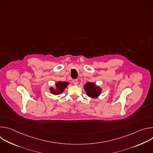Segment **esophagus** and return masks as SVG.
<instances>
[{"instance_id":"esophagus-1","label":"esophagus","mask_w":153,"mask_h":153,"mask_svg":"<svg viewBox=\"0 0 153 153\" xmlns=\"http://www.w3.org/2000/svg\"><path fill=\"white\" fill-rule=\"evenodd\" d=\"M73 84H74V85H77V83H78V80H77V79H74V80H73Z\"/></svg>"}]
</instances>
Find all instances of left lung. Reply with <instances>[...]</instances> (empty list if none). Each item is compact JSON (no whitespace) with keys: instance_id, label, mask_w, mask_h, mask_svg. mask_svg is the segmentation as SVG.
I'll use <instances>...</instances> for the list:
<instances>
[{"instance_id":"obj_1","label":"left lung","mask_w":153,"mask_h":153,"mask_svg":"<svg viewBox=\"0 0 153 153\" xmlns=\"http://www.w3.org/2000/svg\"><path fill=\"white\" fill-rule=\"evenodd\" d=\"M84 89L86 94L89 97L93 98H95L99 96L101 92L100 87H98L94 83L90 82H87L85 85Z\"/></svg>"}]
</instances>
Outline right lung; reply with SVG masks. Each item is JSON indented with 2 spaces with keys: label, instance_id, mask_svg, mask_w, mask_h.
<instances>
[{
  "label": "right lung",
  "instance_id": "right-lung-1",
  "mask_svg": "<svg viewBox=\"0 0 153 153\" xmlns=\"http://www.w3.org/2000/svg\"><path fill=\"white\" fill-rule=\"evenodd\" d=\"M68 84L69 83L67 82H58L56 84V90H54L53 88H51L50 90L53 94L58 95L63 91Z\"/></svg>",
  "mask_w": 153,
  "mask_h": 153
}]
</instances>
